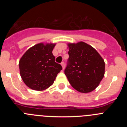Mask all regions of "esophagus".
<instances>
[{
	"instance_id": "1",
	"label": "esophagus",
	"mask_w": 127,
	"mask_h": 127,
	"mask_svg": "<svg viewBox=\"0 0 127 127\" xmlns=\"http://www.w3.org/2000/svg\"><path fill=\"white\" fill-rule=\"evenodd\" d=\"M61 65H62V66L63 69H64V68H65V63L64 62H62L61 63Z\"/></svg>"
}]
</instances>
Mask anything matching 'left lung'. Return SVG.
Listing matches in <instances>:
<instances>
[{
	"mask_svg": "<svg viewBox=\"0 0 127 127\" xmlns=\"http://www.w3.org/2000/svg\"><path fill=\"white\" fill-rule=\"evenodd\" d=\"M65 74L74 89L81 93L94 90L104 76L105 63L93 47L83 42L69 44Z\"/></svg>",
	"mask_w": 127,
	"mask_h": 127,
	"instance_id": "8db88e82",
	"label": "left lung"
}]
</instances>
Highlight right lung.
<instances>
[{
	"label": "right lung",
	"instance_id": "add662e5",
	"mask_svg": "<svg viewBox=\"0 0 127 127\" xmlns=\"http://www.w3.org/2000/svg\"><path fill=\"white\" fill-rule=\"evenodd\" d=\"M55 46L37 44L29 49L20 59V75L31 89L41 91L50 87L62 69L61 65L55 61L52 53Z\"/></svg>",
	"mask_w": 127,
	"mask_h": 127
}]
</instances>
